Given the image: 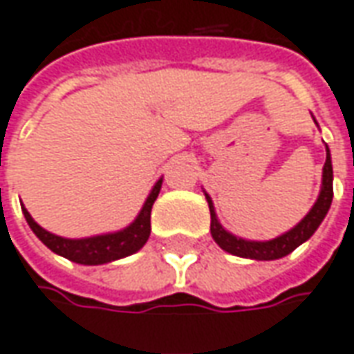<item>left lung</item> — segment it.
Returning <instances> with one entry per match:
<instances>
[{"label": "left lung", "instance_id": "8db88e82", "mask_svg": "<svg viewBox=\"0 0 354 354\" xmlns=\"http://www.w3.org/2000/svg\"><path fill=\"white\" fill-rule=\"evenodd\" d=\"M207 203H209V214H212V237L215 243L227 252L235 254V257H243V259H254V261H276L290 254L294 249H298L301 243H306L308 239L317 231V227L322 225L323 217L327 215L329 207H331V200H333V166H331V154L327 149V158H325V166H323V184L319 198L313 203L310 214L306 215L298 225L290 229L288 233L280 235V237L272 239V241H245V239H237L235 235L227 233L223 227L219 225L217 217L214 212V203L209 200V196L205 194Z\"/></svg>", "mask_w": 354, "mask_h": 354}]
</instances>
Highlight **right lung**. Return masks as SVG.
<instances>
[{"label": "right lung", "instance_id": "obj_1", "mask_svg": "<svg viewBox=\"0 0 354 354\" xmlns=\"http://www.w3.org/2000/svg\"><path fill=\"white\" fill-rule=\"evenodd\" d=\"M160 186H162V180H158L154 184L153 192L145 201L139 217L127 229L109 233V235H97V237L88 239L58 237V235L44 231L39 223H35V219L25 207H23V214H25V219L32 229V233L53 252L64 257L68 261L78 262V264H105V262L117 261V259H123V257L137 252L147 243V239L151 235V209H153L154 200L158 198Z\"/></svg>", "mask_w": 354, "mask_h": 354}]
</instances>
